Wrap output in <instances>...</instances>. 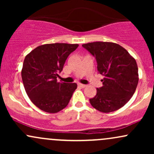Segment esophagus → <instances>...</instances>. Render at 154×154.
I'll return each instance as SVG.
<instances>
[{"label": "esophagus", "mask_w": 154, "mask_h": 154, "mask_svg": "<svg viewBox=\"0 0 154 154\" xmlns=\"http://www.w3.org/2000/svg\"><path fill=\"white\" fill-rule=\"evenodd\" d=\"M78 85L79 86V87H80V88H85L86 87V86H87V85H86L82 84V83H79V84H78Z\"/></svg>", "instance_id": "34e87169"}]
</instances>
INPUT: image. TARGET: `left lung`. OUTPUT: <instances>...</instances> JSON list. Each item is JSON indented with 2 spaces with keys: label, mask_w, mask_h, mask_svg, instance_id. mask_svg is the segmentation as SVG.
<instances>
[{
  "label": "left lung",
  "mask_w": 154,
  "mask_h": 154,
  "mask_svg": "<svg viewBox=\"0 0 154 154\" xmlns=\"http://www.w3.org/2000/svg\"><path fill=\"white\" fill-rule=\"evenodd\" d=\"M95 56L98 72L104 76L103 86L97 88L90 99L92 106L103 113L116 111L125 105L135 93L138 83V68L135 59L119 44L93 42L83 44Z\"/></svg>",
  "instance_id": "left-lung-1"
}]
</instances>
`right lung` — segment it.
<instances>
[{
    "instance_id": "obj_1",
    "label": "right lung",
    "mask_w": 154,
    "mask_h": 154,
    "mask_svg": "<svg viewBox=\"0 0 154 154\" xmlns=\"http://www.w3.org/2000/svg\"><path fill=\"white\" fill-rule=\"evenodd\" d=\"M78 44L50 43L35 48L25 56L22 78L28 97L40 110L55 114L68 105L76 83L58 82L69 55Z\"/></svg>"
}]
</instances>
